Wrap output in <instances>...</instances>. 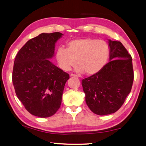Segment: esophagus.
Returning <instances> with one entry per match:
<instances>
[{
    "instance_id": "esophagus-1",
    "label": "esophagus",
    "mask_w": 146,
    "mask_h": 146,
    "mask_svg": "<svg viewBox=\"0 0 146 146\" xmlns=\"http://www.w3.org/2000/svg\"><path fill=\"white\" fill-rule=\"evenodd\" d=\"M70 76H73V77H77V75H75V74H73V73L70 74Z\"/></svg>"
}]
</instances>
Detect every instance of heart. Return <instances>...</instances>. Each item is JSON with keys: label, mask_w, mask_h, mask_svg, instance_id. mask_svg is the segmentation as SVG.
Returning <instances> with one entry per match:
<instances>
[{"label": "heart", "mask_w": 146, "mask_h": 146, "mask_svg": "<svg viewBox=\"0 0 146 146\" xmlns=\"http://www.w3.org/2000/svg\"><path fill=\"white\" fill-rule=\"evenodd\" d=\"M110 48L102 40L86 38L71 40L67 48L58 47L55 53L58 64L64 71L70 70L76 65L78 72L93 75L102 70L108 61Z\"/></svg>", "instance_id": "obj_1"}]
</instances>
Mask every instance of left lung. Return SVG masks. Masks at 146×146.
<instances>
[{
  "label": "left lung",
  "instance_id": "8db88e82",
  "mask_svg": "<svg viewBox=\"0 0 146 146\" xmlns=\"http://www.w3.org/2000/svg\"><path fill=\"white\" fill-rule=\"evenodd\" d=\"M110 62L98 73L83 79L86 102L98 115L115 113L131 92L134 79L132 57L119 41L109 40Z\"/></svg>",
  "mask_w": 146,
  "mask_h": 146
}]
</instances>
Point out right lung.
<instances>
[{"mask_svg": "<svg viewBox=\"0 0 146 146\" xmlns=\"http://www.w3.org/2000/svg\"><path fill=\"white\" fill-rule=\"evenodd\" d=\"M59 32L41 33L28 40L17 54L12 73L15 93L31 115H53L60 107L69 74L51 62Z\"/></svg>", "mask_w": 146, "mask_h": 146, "instance_id": "right-lung-1", "label": "right lung"}]
</instances>
